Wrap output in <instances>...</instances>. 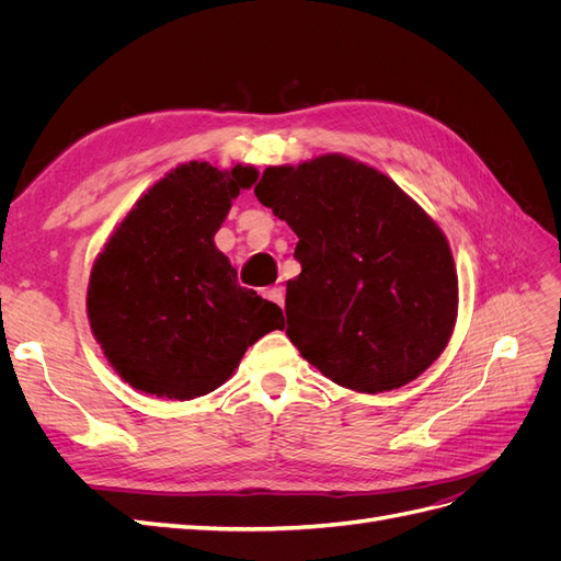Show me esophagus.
<instances>
[{
	"mask_svg": "<svg viewBox=\"0 0 561 561\" xmlns=\"http://www.w3.org/2000/svg\"><path fill=\"white\" fill-rule=\"evenodd\" d=\"M264 297H266V299H271L274 304H278V307H283V301H285V293H283V287H280V285L268 287V290H264Z\"/></svg>",
	"mask_w": 561,
	"mask_h": 561,
	"instance_id": "1",
	"label": "esophagus"
}]
</instances>
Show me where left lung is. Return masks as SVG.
<instances>
[{
    "label": "left lung",
    "instance_id": "1",
    "mask_svg": "<svg viewBox=\"0 0 561 561\" xmlns=\"http://www.w3.org/2000/svg\"><path fill=\"white\" fill-rule=\"evenodd\" d=\"M254 196L297 233L287 336L322 375L383 393L449 344L458 276L447 236L377 168L344 154L268 165Z\"/></svg>",
    "mask_w": 561,
    "mask_h": 561
}]
</instances>
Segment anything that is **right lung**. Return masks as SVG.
Masks as SVG:
<instances>
[{
	"label": "right lung",
	"mask_w": 561,
	"mask_h": 561,
	"mask_svg": "<svg viewBox=\"0 0 561 561\" xmlns=\"http://www.w3.org/2000/svg\"><path fill=\"white\" fill-rule=\"evenodd\" d=\"M257 168H173L138 198L93 262L87 311L114 371L135 390L194 400L222 386L248 346L283 330L278 304L241 287L215 245Z\"/></svg>",
	"instance_id": "add662e5"
}]
</instances>
